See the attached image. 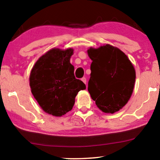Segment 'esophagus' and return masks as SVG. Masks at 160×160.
I'll return each instance as SVG.
<instances>
[{"label": "esophagus", "instance_id": "obj_1", "mask_svg": "<svg viewBox=\"0 0 160 160\" xmlns=\"http://www.w3.org/2000/svg\"><path fill=\"white\" fill-rule=\"evenodd\" d=\"M82 81L85 84H87V79H86V78H85V77H83V78H82Z\"/></svg>", "mask_w": 160, "mask_h": 160}]
</instances>
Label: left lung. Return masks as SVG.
<instances>
[{"instance_id": "obj_1", "label": "left lung", "mask_w": 160, "mask_h": 160, "mask_svg": "<svg viewBox=\"0 0 160 160\" xmlns=\"http://www.w3.org/2000/svg\"><path fill=\"white\" fill-rule=\"evenodd\" d=\"M91 63L88 91L100 110L113 113L131 98L135 82V68L128 56L110 44L87 50Z\"/></svg>"}]
</instances>
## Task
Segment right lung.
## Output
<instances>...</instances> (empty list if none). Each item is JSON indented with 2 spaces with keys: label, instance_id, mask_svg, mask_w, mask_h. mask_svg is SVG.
Here are the masks:
<instances>
[{
  "label": "right lung",
  "instance_id": "1",
  "mask_svg": "<svg viewBox=\"0 0 160 160\" xmlns=\"http://www.w3.org/2000/svg\"><path fill=\"white\" fill-rule=\"evenodd\" d=\"M73 49L53 48L40 57L30 71V87L43 111L62 117L73 108L78 92L86 89L74 76L70 60Z\"/></svg>",
  "mask_w": 160,
  "mask_h": 160
}]
</instances>
